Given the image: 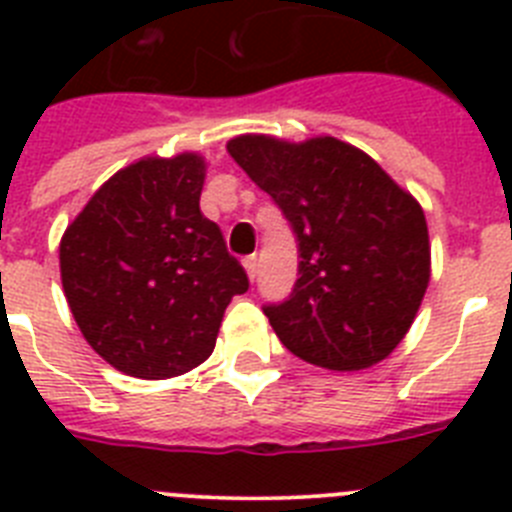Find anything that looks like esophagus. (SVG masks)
<instances>
[{
    "label": "esophagus",
    "mask_w": 512,
    "mask_h": 512,
    "mask_svg": "<svg viewBox=\"0 0 512 512\" xmlns=\"http://www.w3.org/2000/svg\"><path fill=\"white\" fill-rule=\"evenodd\" d=\"M243 266H246V274H248V279H256V274H259V259H256V256H246V259H243Z\"/></svg>",
    "instance_id": "esophagus-1"
}]
</instances>
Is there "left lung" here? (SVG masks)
I'll return each instance as SVG.
<instances>
[{
  "instance_id": "1",
  "label": "left lung",
  "mask_w": 512,
  "mask_h": 512,
  "mask_svg": "<svg viewBox=\"0 0 512 512\" xmlns=\"http://www.w3.org/2000/svg\"><path fill=\"white\" fill-rule=\"evenodd\" d=\"M228 153L297 235L295 289L264 305L279 341L336 372L387 359L431 279L428 225L413 194L372 156L330 135L305 143L238 135Z\"/></svg>"
}]
</instances>
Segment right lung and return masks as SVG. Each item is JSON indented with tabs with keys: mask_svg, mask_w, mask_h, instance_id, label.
Here are the masks:
<instances>
[{
	"mask_svg": "<svg viewBox=\"0 0 512 512\" xmlns=\"http://www.w3.org/2000/svg\"><path fill=\"white\" fill-rule=\"evenodd\" d=\"M205 158H140L94 192L61 238V282L89 346L117 372L169 379L212 354L243 266L200 212Z\"/></svg>",
	"mask_w": 512,
	"mask_h": 512,
	"instance_id": "add662e5",
	"label": "right lung"
}]
</instances>
